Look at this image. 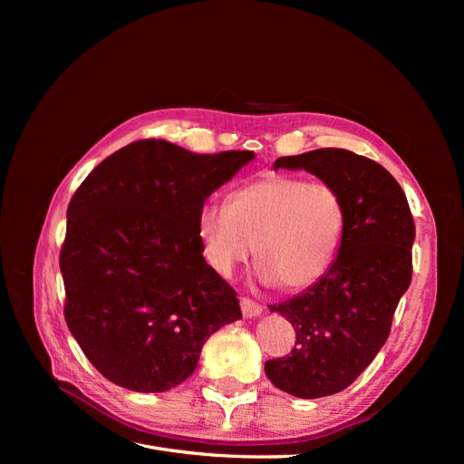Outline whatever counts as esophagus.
<instances>
[{
    "label": "esophagus",
    "instance_id": "obj_1",
    "mask_svg": "<svg viewBox=\"0 0 464 464\" xmlns=\"http://www.w3.org/2000/svg\"><path fill=\"white\" fill-rule=\"evenodd\" d=\"M240 305H242V314H244L246 319L261 315V305H259L257 302H254V300L242 298V300H240Z\"/></svg>",
    "mask_w": 464,
    "mask_h": 464
}]
</instances>
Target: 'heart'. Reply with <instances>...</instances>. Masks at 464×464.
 <instances>
[{"label":"heart","mask_w":464,"mask_h":464,"mask_svg":"<svg viewBox=\"0 0 464 464\" xmlns=\"http://www.w3.org/2000/svg\"><path fill=\"white\" fill-rule=\"evenodd\" d=\"M344 203L323 181L273 174L230 193L228 207L205 205L198 218L203 254L230 276L256 256L261 278L296 292L325 276L341 251Z\"/></svg>","instance_id":"b5f03b06"}]
</instances>
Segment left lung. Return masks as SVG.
<instances>
[{
    "instance_id": "1",
    "label": "left lung",
    "mask_w": 464,
    "mask_h": 464,
    "mask_svg": "<svg viewBox=\"0 0 464 464\" xmlns=\"http://www.w3.org/2000/svg\"><path fill=\"white\" fill-rule=\"evenodd\" d=\"M273 166L314 174L344 203L343 244L327 275L300 296L271 305L292 323L296 346L265 362L266 377L288 395L319 399L354 383L385 344L411 286L414 220L397 179L360 154L315 149Z\"/></svg>"
}]
</instances>
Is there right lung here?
<instances>
[{
    "label": "right lung",
    "mask_w": 464,
    "mask_h": 464,
    "mask_svg": "<svg viewBox=\"0 0 464 464\" xmlns=\"http://www.w3.org/2000/svg\"><path fill=\"white\" fill-rule=\"evenodd\" d=\"M254 159L145 139L102 160L75 191L60 254L65 321L111 383L172 389L198 368L208 336L242 319L236 292L203 257L198 218Z\"/></svg>",
    "instance_id": "right-lung-1"
}]
</instances>
